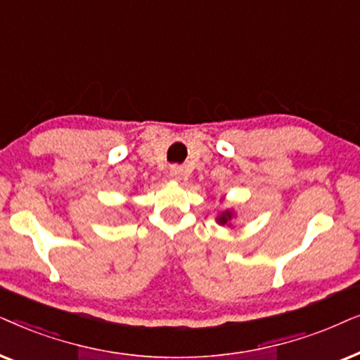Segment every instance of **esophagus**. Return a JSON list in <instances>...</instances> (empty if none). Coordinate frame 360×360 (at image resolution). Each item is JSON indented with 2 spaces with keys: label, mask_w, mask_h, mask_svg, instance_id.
Instances as JSON below:
<instances>
[{
  "label": "esophagus",
  "mask_w": 360,
  "mask_h": 360,
  "mask_svg": "<svg viewBox=\"0 0 360 360\" xmlns=\"http://www.w3.org/2000/svg\"><path fill=\"white\" fill-rule=\"evenodd\" d=\"M183 167L181 166H171V169H169V176L172 177V179L174 181H181L183 179Z\"/></svg>",
  "instance_id": "obj_1"
}]
</instances>
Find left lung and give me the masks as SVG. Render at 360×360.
I'll return each mask as SVG.
<instances>
[{"label":"left lung","mask_w":360,"mask_h":360,"mask_svg":"<svg viewBox=\"0 0 360 360\" xmlns=\"http://www.w3.org/2000/svg\"><path fill=\"white\" fill-rule=\"evenodd\" d=\"M232 217H233L232 210H225V212L217 215V222L220 225H229V222H230V220H232Z\"/></svg>","instance_id":"obj_1"}]
</instances>
